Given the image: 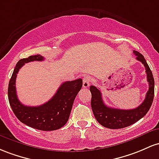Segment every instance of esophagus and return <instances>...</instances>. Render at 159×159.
<instances>
[{
    "label": "esophagus",
    "mask_w": 159,
    "mask_h": 159,
    "mask_svg": "<svg viewBox=\"0 0 159 159\" xmlns=\"http://www.w3.org/2000/svg\"><path fill=\"white\" fill-rule=\"evenodd\" d=\"M90 83H91L90 77H89V76H85L83 77V88H88V87L89 86V85H90Z\"/></svg>",
    "instance_id": "34e87169"
}]
</instances>
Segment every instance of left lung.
<instances>
[{"label":"left lung","mask_w":159,"mask_h":159,"mask_svg":"<svg viewBox=\"0 0 159 159\" xmlns=\"http://www.w3.org/2000/svg\"><path fill=\"white\" fill-rule=\"evenodd\" d=\"M134 53L136 56V59L142 62L145 67L147 81L149 83V90L146 94L143 102L140 106L131 110H120L110 107L103 103L101 91L94 85L90 86V92L92 93L91 106L94 116L96 120L105 128L119 129L133 125L147 113L152 103L155 88L152 73L143 56L134 50Z\"/></svg>","instance_id":"obj_1"}]
</instances>
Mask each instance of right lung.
Wrapping results in <instances>:
<instances>
[{
  "mask_svg": "<svg viewBox=\"0 0 159 159\" xmlns=\"http://www.w3.org/2000/svg\"><path fill=\"white\" fill-rule=\"evenodd\" d=\"M43 60L42 56L37 55L18 61L9 82L8 99L12 111L20 122L37 130L54 131L63 127L68 121L75 98L83 85V80L63 83L54 96L43 104L25 106L19 101L16 94V79L18 72L25 63Z\"/></svg>",
  "mask_w": 159,
  "mask_h": 159,
  "instance_id": "add662e5",
  "label": "right lung"
}]
</instances>
